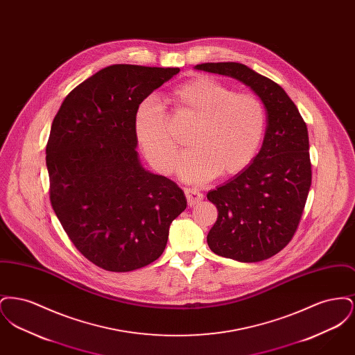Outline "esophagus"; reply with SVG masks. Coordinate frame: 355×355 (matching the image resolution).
<instances>
[{"mask_svg": "<svg viewBox=\"0 0 355 355\" xmlns=\"http://www.w3.org/2000/svg\"><path fill=\"white\" fill-rule=\"evenodd\" d=\"M185 196L190 206H194L203 200V194L198 189H185Z\"/></svg>", "mask_w": 355, "mask_h": 355, "instance_id": "esophagus-1", "label": "esophagus"}]
</instances>
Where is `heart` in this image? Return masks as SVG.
Returning a JSON list of instances; mask_svg holds the SVG:
<instances>
[{
    "instance_id": "heart-1",
    "label": "heart",
    "mask_w": 355,
    "mask_h": 355,
    "mask_svg": "<svg viewBox=\"0 0 355 355\" xmlns=\"http://www.w3.org/2000/svg\"><path fill=\"white\" fill-rule=\"evenodd\" d=\"M170 100L191 119L190 146L178 159L182 180L205 182L216 175H236L253 162L266 132V109L252 93H236L209 77H196L177 86ZM137 142L154 169L169 174L175 164L177 144L168 119L154 98L141 102L135 114Z\"/></svg>"
}]
</instances>
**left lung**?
<instances>
[{"label": "left lung", "instance_id": "left-lung-1", "mask_svg": "<svg viewBox=\"0 0 355 355\" xmlns=\"http://www.w3.org/2000/svg\"><path fill=\"white\" fill-rule=\"evenodd\" d=\"M194 69L234 78L262 101L268 126L253 162L207 193L218 218L207 234L213 253L259 262L279 253L294 236L311 185L309 135L286 92L238 62H206Z\"/></svg>", "mask_w": 355, "mask_h": 355}]
</instances>
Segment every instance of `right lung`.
<instances>
[{
  "label": "right lung",
  "instance_id": "1",
  "mask_svg": "<svg viewBox=\"0 0 355 355\" xmlns=\"http://www.w3.org/2000/svg\"><path fill=\"white\" fill-rule=\"evenodd\" d=\"M180 68L110 65L74 87L46 146L51 202L77 250L103 270L141 269L164 253L185 193L141 164L137 106Z\"/></svg>",
  "mask_w": 355,
  "mask_h": 355
}]
</instances>
